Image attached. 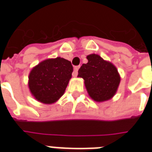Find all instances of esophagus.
I'll return each mask as SVG.
<instances>
[{
  "label": "esophagus",
  "mask_w": 152,
  "mask_h": 152,
  "mask_svg": "<svg viewBox=\"0 0 152 152\" xmlns=\"http://www.w3.org/2000/svg\"><path fill=\"white\" fill-rule=\"evenodd\" d=\"M80 66H76L74 67V70H73V72H72V76L76 77L78 74V69H79Z\"/></svg>",
  "instance_id": "esophagus-1"
}]
</instances>
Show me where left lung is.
Segmentation results:
<instances>
[{
	"mask_svg": "<svg viewBox=\"0 0 152 152\" xmlns=\"http://www.w3.org/2000/svg\"><path fill=\"white\" fill-rule=\"evenodd\" d=\"M88 63L81 66L78 76L84 80L89 96L98 102L113 98L120 83L118 69L97 54L86 56Z\"/></svg>",
	"mask_w": 152,
	"mask_h": 152,
	"instance_id": "8db88e82",
	"label": "left lung"
}]
</instances>
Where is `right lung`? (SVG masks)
Masks as SVG:
<instances>
[{
  "mask_svg": "<svg viewBox=\"0 0 152 152\" xmlns=\"http://www.w3.org/2000/svg\"><path fill=\"white\" fill-rule=\"evenodd\" d=\"M72 71L71 62L63 58L40 62L29 74L28 86L31 94L42 103H54L65 92Z\"/></svg>",
  "mask_w": 152,
  "mask_h": 152,
  "instance_id": "add662e5",
  "label": "right lung"
}]
</instances>
